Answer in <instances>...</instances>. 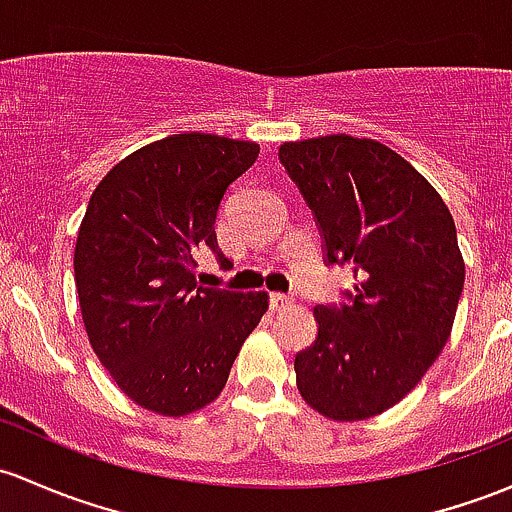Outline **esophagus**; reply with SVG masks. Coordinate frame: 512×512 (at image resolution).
Here are the masks:
<instances>
[{
  "instance_id": "34e87169",
  "label": "esophagus",
  "mask_w": 512,
  "mask_h": 512,
  "mask_svg": "<svg viewBox=\"0 0 512 512\" xmlns=\"http://www.w3.org/2000/svg\"><path fill=\"white\" fill-rule=\"evenodd\" d=\"M290 305H293V298H288V295H283V293H271V307L276 312L288 310Z\"/></svg>"
}]
</instances>
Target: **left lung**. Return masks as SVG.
I'll list each match as a JSON object with an SVG mask.
<instances>
[{
  "label": "left lung",
  "mask_w": 512,
  "mask_h": 512,
  "mask_svg": "<svg viewBox=\"0 0 512 512\" xmlns=\"http://www.w3.org/2000/svg\"><path fill=\"white\" fill-rule=\"evenodd\" d=\"M280 163L322 236L324 263H351L344 300L317 305V337L295 356L305 403L354 422L417 386L452 332L464 290L456 227L437 190L373 139L283 144Z\"/></svg>",
  "instance_id": "obj_1"
}]
</instances>
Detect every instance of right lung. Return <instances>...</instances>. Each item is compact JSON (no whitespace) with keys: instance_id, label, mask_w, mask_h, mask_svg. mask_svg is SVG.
Listing matches in <instances>:
<instances>
[{"instance_id":"add662e5","label":"right lung","mask_w":512,"mask_h":512,"mask_svg":"<svg viewBox=\"0 0 512 512\" xmlns=\"http://www.w3.org/2000/svg\"><path fill=\"white\" fill-rule=\"evenodd\" d=\"M258 144L175 134L117 163L97 185L75 244V288L97 359L141 408L180 417L227 386L266 293L202 288L200 251L232 266L214 234L229 185Z\"/></svg>"}]
</instances>
